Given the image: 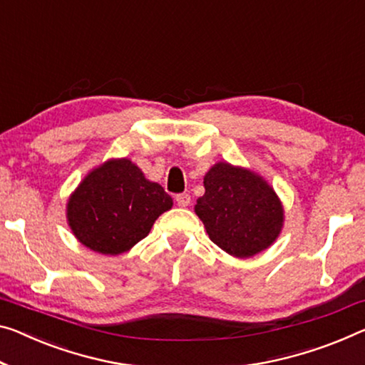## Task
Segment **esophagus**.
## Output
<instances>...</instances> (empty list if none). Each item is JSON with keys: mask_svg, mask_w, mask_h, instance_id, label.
Wrapping results in <instances>:
<instances>
[{"mask_svg": "<svg viewBox=\"0 0 365 365\" xmlns=\"http://www.w3.org/2000/svg\"><path fill=\"white\" fill-rule=\"evenodd\" d=\"M176 202L179 207H187L190 204V195L189 194H178Z\"/></svg>", "mask_w": 365, "mask_h": 365, "instance_id": "34e87169", "label": "esophagus"}]
</instances>
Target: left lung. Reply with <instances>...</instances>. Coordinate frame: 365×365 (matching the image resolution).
Instances as JSON below:
<instances>
[{
	"label": "left lung",
	"mask_w": 365,
	"mask_h": 365,
	"mask_svg": "<svg viewBox=\"0 0 365 365\" xmlns=\"http://www.w3.org/2000/svg\"><path fill=\"white\" fill-rule=\"evenodd\" d=\"M195 214L210 240L228 255L250 257L279 237L284 210L272 187L255 173L217 163L204 178Z\"/></svg>",
	"instance_id": "left-lung-1"
}]
</instances>
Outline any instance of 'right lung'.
<instances>
[{"label": "right lung", "mask_w": 365, "mask_h": 365, "mask_svg": "<svg viewBox=\"0 0 365 365\" xmlns=\"http://www.w3.org/2000/svg\"><path fill=\"white\" fill-rule=\"evenodd\" d=\"M173 199L130 160H110L89 173L68 200V222L89 250L120 255L150 233Z\"/></svg>", "instance_id": "add662e5"}]
</instances>
